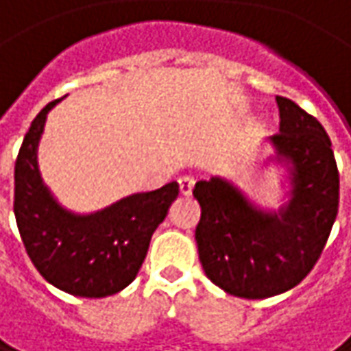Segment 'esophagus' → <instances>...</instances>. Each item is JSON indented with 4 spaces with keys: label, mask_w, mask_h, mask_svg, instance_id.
Returning a JSON list of instances; mask_svg holds the SVG:
<instances>
[{
    "label": "esophagus",
    "mask_w": 351,
    "mask_h": 351,
    "mask_svg": "<svg viewBox=\"0 0 351 351\" xmlns=\"http://www.w3.org/2000/svg\"><path fill=\"white\" fill-rule=\"evenodd\" d=\"M180 193L182 195H189L191 193V189H193V184H195V180L193 178H189V176H184V178H180Z\"/></svg>",
    "instance_id": "1"
}]
</instances>
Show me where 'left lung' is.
Wrapping results in <instances>:
<instances>
[{
  "label": "left lung",
  "instance_id": "1",
  "mask_svg": "<svg viewBox=\"0 0 351 351\" xmlns=\"http://www.w3.org/2000/svg\"><path fill=\"white\" fill-rule=\"evenodd\" d=\"M280 134L263 167L282 165L289 189L278 210L260 208L228 178L193 188L202 217L195 228L199 262L223 291L263 300L295 288L317 262L338 215L339 176L322 123L288 97L276 95Z\"/></svg>",
  "mask_w": 351,
  "mask_h": 351
}]
</instances>
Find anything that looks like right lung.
<instances>
[{
  "mask_svg": "<svg viewBox=\"0 0 351 351\" xmlns=\"http://www.w3.org/2000/svg\"><path fill=\"white\" fill-rule=\"evenodd\" d=\"M60 101L38 113L15 160V221L29 260L51 286L80 298H106L136 280L180 186L171 182L156 191L132 193L93 213L63 208L43 184L38 165L47 113Z\"/></svg>",
  "mask_w": 351,
  "mask_h": 351,
  "instance_id": "1",
  "label": "right lung"
}]
</instances>
